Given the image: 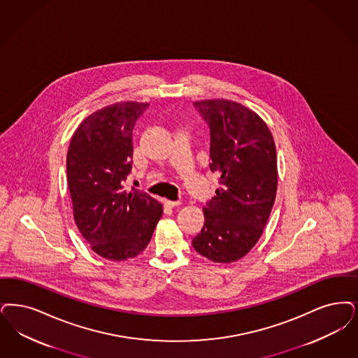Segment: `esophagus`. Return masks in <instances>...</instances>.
Segmentation results:
<instances>
[{"instance_id":"34e87169","label":"esophagus","mask_w":358,"mask_h":358,"mask_svg":"<svg viewBox=\"0 0 358 358\" xmlns=\"http://www.w3.org/2000/svg\"><path fill=\"white\" fill-rule=\"evenodd\" d=\"M165 205H166V206H169V208H174V206L181 205V201L165 200Z\"/></svg>"}]
</instances>
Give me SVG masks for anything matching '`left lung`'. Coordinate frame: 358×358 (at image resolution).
<instances>
[{"mask_svg":"<svg viewBox=\"0 0 358 358\" xmlns=\"http://www.w3.org/2000/svg\"><path fill=\"white\" fill-rule=\"evenodd\" d=\"M210 129V171L220 174L215 197L202 209L205 224L192 245L203 257L230 264L257 243L277 192L272 133L259 115L238 102H194Z\"/></svg>","mask_w":358,"mask_h":358,"instance_id":"left-lung-1","label":"left lung"}]
</instances>
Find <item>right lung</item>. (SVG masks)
I'll use <instances>...</instances> for the list:
<instances>
[{
  "mask_svg": "<svg viewBox=\"0 0 358 358\" xmlns=\"http://www.w3.org/2000/svg\"><path fill=\"white\" fill-rule=\"evenodd\" d=\"M148 106L124 101L87 115L66 155L76 225L92 250L110 261L140 255L162 215L156 199L124 186L131 171L133 128Z\"/></svg>",
  "mask_w": 358,
  "mask_h": 358,
  "instance_id": "obj_1",
  "label": "right lung"
}]
</instances>
